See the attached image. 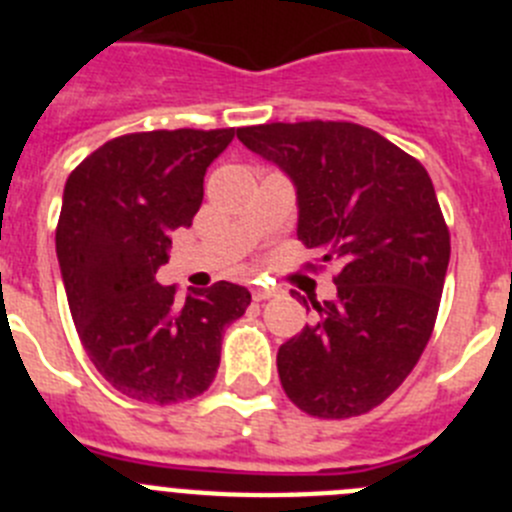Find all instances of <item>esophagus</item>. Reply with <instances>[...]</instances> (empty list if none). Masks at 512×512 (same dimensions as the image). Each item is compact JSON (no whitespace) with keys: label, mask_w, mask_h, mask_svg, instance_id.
<instances>
[{"label":"esophagus","mask_w":512,"mask_h":512,"mask_svg":"<svg viewBox=\"0 0 512 512\" xmlns=\"http://www.w3.org/2000/svg\"><path fill=\"white\" fill-rule=\"evenodd\" d=\"M251 295H253V300L261 302V300H269V297L277 295V289H274V287H264V284H256V287L251 289Z\"/></svg>","instance_id":"34e87169"}]
</instances>
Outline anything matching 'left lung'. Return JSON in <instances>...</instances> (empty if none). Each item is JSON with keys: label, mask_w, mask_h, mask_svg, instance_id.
Segmentation results:
<instances>
[{"label": "left lung", "mask_w": 512, "mask_h": 512, "mask_svg": "<svg viewBox=\"0 0 512 512\" xmlns=\"http://www.w3.org/2000/svg\"><path fill=\"white\" fill-rule=\"evenodd\" d=\"M238 140L289 176L297 238L338 266L336 297L312 302L315 323L279 346L284 392L315 418L369 413L413 372L436 323L451 241L431 176L354 122H271Z\"/></svg>", "instance_id": "8db88e82"}]
</instances>
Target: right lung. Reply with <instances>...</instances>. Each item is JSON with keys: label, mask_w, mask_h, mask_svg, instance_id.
Wrapping results in <instances>:
<instances>
[{"label": "right lung", "mask_w": 512, "mask_h": 512, "mask_svg": "<svg viewBox=\"0 0 512 512\" xmlns=\"http://www.w3.org/2000/svg\"><path fill=\"white\" fill-rule=\"evenodd\" d=\"M235 138L223 130H151L107 140L63 187L56 253L76 333L122 395L153 405L192 400L215 379L223 328L251 305L230 282H156L171 233L202 205L207 166Z\"/></svg>", "instance_id": "1"}]
</instances>
